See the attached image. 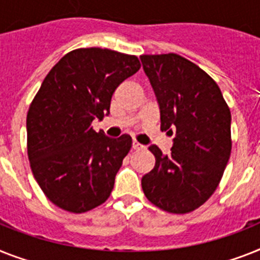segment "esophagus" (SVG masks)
I'll return each instance as SVG.
<instances>
[{"mask_svg": "<svg viewBox=\"0 0 260 260\" xmlns=\"http://www.w3.org/2000/svg\"><path fill=\"white\" fill-rule=\"evenodd\" d=\"M133 149H134V150H143V149H145V146L141 145V143H138L137 141H133Z\"/></svg>", "mask_w": 260, "mask_h": 260, "instance_id": "esophagus-1", "label": "esophagus"}]
</instances>
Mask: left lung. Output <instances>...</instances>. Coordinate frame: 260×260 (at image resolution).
<instances>
[{
    "label": "left lung",
    "mask_w": 260,
    "mask_h": 260,
    "mask_svg": "<svg viewBox=\"0 0 260 260\" xmlns=\"http://www.w3.org/2000/svg\"><path fill=\"white\" fill-rule=\"evenodd\" d=\"M159 106L160 130L175 134L142 177L146 198L173 214L198 209L215 191L231 153V113L215 81L181 55H141Z\"/></svg>",
    "instance_id": "obj_1"
}]
</instances>
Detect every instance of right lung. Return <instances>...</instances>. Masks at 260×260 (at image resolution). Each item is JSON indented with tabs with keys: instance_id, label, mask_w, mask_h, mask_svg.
Masks as SVG:
<instances>
[{
	"instance_id": "obj_1",
	"label": "right lung",
	"mask_w": 260,
	"mask_h": 260,
	"mask_svg": "<svg viewBox=\"0 0 260 260\" xmlns=\"http://www.w3.org/2000/svg\"><path fill=\"white\" fill-rule=\"evenodd\" d=\"M139 68L135 55L77 49L45 77L27 111V155L41 190L59 209L79 214L110 197L132 137L109 138L91 122L110 114L113 93Z\"/></svg>"
}]
</instances>
